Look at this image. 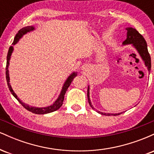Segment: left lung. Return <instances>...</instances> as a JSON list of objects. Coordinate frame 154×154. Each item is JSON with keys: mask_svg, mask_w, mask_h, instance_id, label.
Returning <instances> with one entry per match:
<instances>
[{"mask_svg": "<svg viewBox=\"0 0 154 154\" xmlns=\"http://www.w3.org/2000/svg\"><path fill=\"white\" fill-rule=\"evenodd\" d=\"M127 31V38L126 40L122 43V45H131L132 47H133L135 49L137 54L140 56L141 59L143 61L145 66L147 68L148 72H151V56H150L149 53L148 51L147 43H146V40L142 36L137 32L135 28L132 27H127L125 28ZM88 99L89 102L90 106L93 109H94V107L92 105L91 98H90V85L88 87ZM97 112L102 115L106 116H116L119 115L121 113H117V114H110V113H104L101 112L100 111H97Z\"/></svg>", "mask_w": 154, "mask_h": 154, "instance_id": "8db88e82", "label": "left lung"}]
</instances>
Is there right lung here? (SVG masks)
<instances>
[{"mask_svg": "<svg viewBox=\"0 0 154 154\" xmlns=\"http://www.w3.org/2000/svg\"><path fill=\"white\" fill-rule=\"evenodd\" d=\"M35 29L34 26H26L25 27H23L22 29H21L18 32L17 35H16L14 39V42L12 43L11 46H10L9 49H8V54H7V58H6V81H7V85H8V87L9 88V91L11 93V94L14 95V97L17 99L18 101L22 105L24 106L26 110L29 111L32 113H34L36 114H48V113L54 112V111L58 110L60 107L62 106L63 99H64V95L65 93L68 89V88L69 87L71 82L73 81L74 78L75 77H77V72H72L70 74L69 76L67 77L65 82H63L62 88H61V91L60 92V94L58 96V98H56V100L54 102V103L51 104L50 106H48L45 107H37V106H29V104L24 103L22 102V100L19 99V98L17 96V95L16 94L14 91V90L12 89L11 85L10 83V77H9V71H8V67H9V63L11 58L12 53L14 52V45H15L20 40L21 38H23L24 35L27 34L28 32H30L32 31H34Z\"/></svg>", "mask_w": 154, "mask_h": 154, "instance_id": "add662e5", "label": "right lung"}]
</instances>
